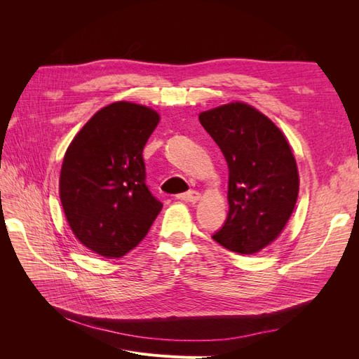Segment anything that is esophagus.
I'll return each mask as SVG.
<instances>
[{
    "label": "esophagus",
    "mask_w": 359,
    "mask_h": 359,
    "mask_svg": "<svg viewBox=\"0 0 359 359\" xmlns=\"http://www.w3.org/2000/svg\"><path fill=\"white\" fill-rule=\"evenodd\" d=\"M199 191L196 190H190V191H186V193H181L177 196V199H181V201H186V202H196L199 201Z\"/></svg>",
    "instance_id": "obj_1"
}]
</instances>
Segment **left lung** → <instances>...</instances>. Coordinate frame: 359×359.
<instances>
[{"instance_id":"obj_1","label":"left lung","mask_w":359,"mask_h":359,"mask_svg":"<svg viewBox=\"0 0 359 359\" xmlns=\"http://www.w3.org/2000/svg\"><path fill=\"white\" fill-rule=\"evenodd\" d=\"M199 121L229 169V212L212 240L235 253H257L281 233L295 208V157L278 127L245 103L202 112Z\"/></svg>"}]
</instances>
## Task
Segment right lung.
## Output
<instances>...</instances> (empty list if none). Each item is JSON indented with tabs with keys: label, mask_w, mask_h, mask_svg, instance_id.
Returning a JSON list of instances; mask_svg holds the SVG:
<instances>
[{
	"label": "right lung",
	"mask_w": 359,
	"mask_h": 359,
	"mask_svg": "<svg viewBox=\"0 0 359 359\" xmlns=\"http://www.w3.org/2000/svg\"><path fill=\"white\" fill-rule=\"evenodd\" d=\"M160 121L149 107L116 102L97 112L64 156L60 198L76 238L121 257L147 236L163 203L149 191L142 151Z\"/></svg>",
	"instance_id": "obj_1"
}]
</instances>
